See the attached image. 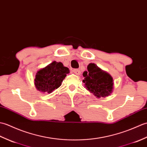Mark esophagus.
Listing matches in <instances>:
<instances>
[{
  "label": "esophagus",
  "instance_id": "obj_1",
  "mask_svg": "<svg viewBox=\"0 0 147 147\" xmlns=\"http://www.w3.org/2000/svg\"><path fill=\"white\" fill-rule=\"evenodd\" d=\"M73 72L74 74H76V75H77V76H79V75L80 74V71L79 69H74Z\"/></svg>",
  "mask_w": 147,
  "mask_h": 147
}]
</instances>
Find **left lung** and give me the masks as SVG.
I'll return each instance as SVG.
<instances>
[{
	"label": "left lung",
	"mask_w": 147,
	"mask_h": 147,
	"mask_svg": "<svg viewBox=\"0 0 147 147\" xmlns=\"http://www.w3.org/2000/svg\"><path fill=\"white\" fill-rule=\"evenodd\" d=\"M83 76L85 87L97 98L108 96L113 92V77L95 63L88 65L87 71H84Z\"/></svg>",
	"instance_id": "8db88e82"
}]
</instances>
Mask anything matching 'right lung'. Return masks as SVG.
I'll return each instance as SVG.
<instances>
[{"label": "right lung", "instance_id": "right-lung-1", "mask_svg": "<svg viewBox=\"0 0 147 147\" xmlns=\"http://www.w3.org/2000/svg\"><path fill=\"white\" fill-rule=\"evenodd\" d=\"M69 72L68 68L64 67L62 63L54 61L37 71L34 79L36 88L43 93H51L61 86Z\"/></svg>", "mask_w": 147, "mask_h": 147}]
</instances>
